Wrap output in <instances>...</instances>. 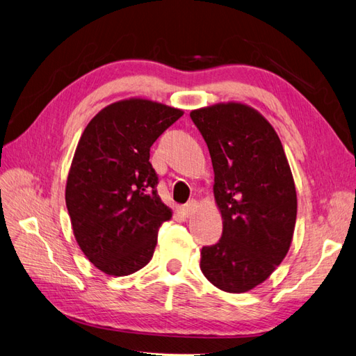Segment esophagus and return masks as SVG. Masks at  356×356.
<instances>
[{"instance_id": "obj_1", "label": "esophagus", "mask_w": 356, "mask_h": 356, "mask_svg": "<svg viewBox=\"0 0 356 356\" xmlns=\"http://www.w3.org/2000/svg\"><path fill=\"white\" fill-rule=\"evenodd\" d=\"M196 208H197V202L196 200H188L186 204H182L179 211H181L182 215H190V213L195 212Z\"/></svg>"}]
</instances>
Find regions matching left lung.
Instances as JSON below:
<instances>
[{
    "label": "left lung",
    "instance_id": "left-lung-1",
    "mask_svg": "<svg viewBox=\"0 0 356 356\" xmlns=\"http://www.w3.org/2000/svg\"><path fill=\"white\" fill-rule=\"evenodd\" d=\"M209 148L222 236L202 248L200 268L227 293L260 285L285 258L297 218V195L272 124L243 104L190 114Z\"/></svg>",
    "mask_w": 356,
    "mask_h": 356
}]
</instances>
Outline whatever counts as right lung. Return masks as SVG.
Masks as SVG:
<instances>
[{"mask_svg":"<svg viewBox=\"0 0 356 356\" xmlns=\"http://www.w3.org/2000/svg\"><path fill=\"white\" fill-rule=\"evenodd\" d=\"M181 110L147 99L106 106L86 126L68 174L65 200L75 241L106 275L127 276L153 258L172 212L157 195L149 148Z\"/></svg>","mask_w":356,"mask_h":356,"instance_id":"add662e5","label":"right lung"}]
</instances>
